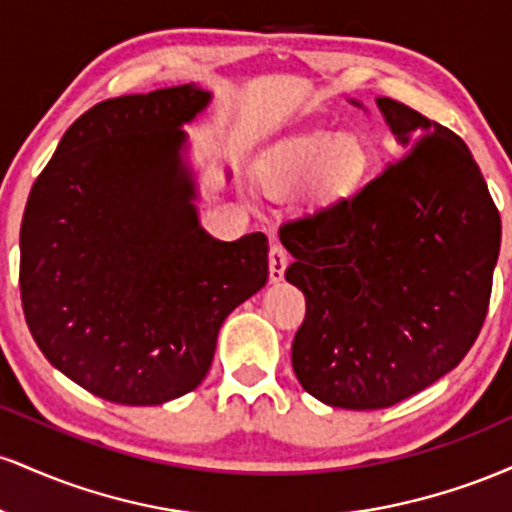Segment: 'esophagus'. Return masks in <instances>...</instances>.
<instances>
[{"label":"esophagus","instance_id":"34e87169","mask_svg":"<svg viewBox=\"0 0 512 512\" xmlns=\"http://www.w3.org/2000/svg\"><path fill=\"white\" fill-rule=\"evenodd\" d=\"M286 267H289V252H286L284 245L274 243L272 248H269V279H272L274 284L284 281Z\"/></svg>","mask_w":512,"mask_h":512}]
</instances>
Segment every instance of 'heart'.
<instances>
[{
	"mask_svg": "<svg viewBox=\"0 0 512 512\" xmlns=\"http://www.w3.org/2000/svg\"><path fill=\"white\" fill-rule=\"evenodd\" d=\"M370 154L354 134L334 137L313 132L298 137L281 151L267 173V185L276 192L301 187L313 180V195L320 202L349 197L366 178Z\"/></svg>",
	"mask_w": 512,
	"mask_h": 512,
	"instance_id": "b5f03b06",
	"label": "heart"
}]
</instances>
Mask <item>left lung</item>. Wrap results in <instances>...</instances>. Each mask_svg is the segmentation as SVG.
<instances>
[{"label":"left lung","mask_w":512,"mask_h":512,"mask_svg":"<svg viewBox=\"0 0 512 512\" xmlns=\"http://www.w3.org/2000/svg\"><path fill=\"white\" fill-rule=\"evenodd\" d=\"M404 154L351 197L286 221V281L305 317L298 383L342 409H385L433 385L489 313L501 214L467 144L409 105L378 98Z\"/></svg>","instance_id":"left-lung-1"}]
</instances>
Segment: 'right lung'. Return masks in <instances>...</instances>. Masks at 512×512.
Wrapping results in <instances>:
<instances>
[{"instance_id":"1","label":"right lung","mask_w":512,"mask_h":512,"mask_svg":"<svg viewBox=\"0 0 512 512\" xmlns=\"http://www.w3.org/2000/svg\"><path fill=\"white\" fill-rule=\"evenodd\" d=\"M195 84L110 98L64 132L21 221L19 286L35 344L115 404L192 392L236 305L267 284V236L233 243L197 223L180 125Z\"/></svg>"}]
</instances>
